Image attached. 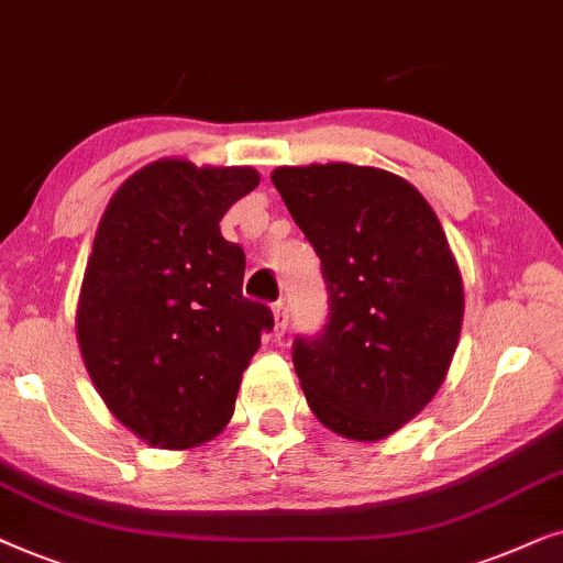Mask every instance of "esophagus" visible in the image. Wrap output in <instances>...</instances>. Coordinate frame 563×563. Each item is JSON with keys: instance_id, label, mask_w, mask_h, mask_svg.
I'll return each mask as SVG.
<instances>
[{"instance_id": "34e87169", "label": "esophagus", "mask_w": 563, "mask_h": 563, "mask_svg": "<svg viewBox=\"0 0 563 563\" xmlns=\"http://www.w3.org/2000/svg\"><path fill=\"white\" fill-rule=\"evenodd\" d=\"M273 319H275V336L286 334V329H288V309H286V303L277 301L273 306Z\"/></svg>"}]
</instances>
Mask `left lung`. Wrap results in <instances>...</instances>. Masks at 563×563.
<instances>
[{
    "label": "left lung",
    "mask_w": 563,
    "mask_h": 563,
    "mask_svg": "<svg viewBox=\"0 0 563 563\" xmlns=\"http://www.w3.org/2000/svg\"><path fill=\"white\" fill-rule=\"evenodd\" d=\"M273 185L321 260L329 321L298 336L296 376L317 419L373 443L443 386L463 324V280L415 185L347 162L277 167Z\"/></svg>",
    "instance_id": "obj_1"
}]
</instances>
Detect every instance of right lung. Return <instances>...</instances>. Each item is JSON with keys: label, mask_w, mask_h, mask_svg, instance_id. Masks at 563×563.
<instances>
[{"label": "right lung", "mask_w": 563, "mask_h": 563, "mask_svg": "<svg viewBox=\"0 0 563 563\" xmlns=\"http://www.w3.org/2000/svg\"><path fill=\"white\" fill-rule=\"evenodd\" d=\"M260 185L252 167L156 159L104 208L77 303L85 368L110 415L164 451L229 424L273 311L242 294L244 252L219 221Z\"/></svg>", "instance_id": "add662e5"}]
</instances>
